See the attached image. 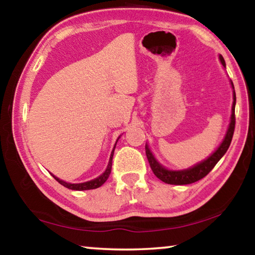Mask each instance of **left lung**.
<instances>
[{"label": "left lung", "mask_w": 255, "mask_h": 255, "mask_svg": "<svg viewBox=\"0 0 255 255\" xmlns=\"http://www.w3.org/2000/svg\"><path fill=\"white\" fill-rule=\"evenodd\" d=\"M219 59L224 66H225V60H224L223 56H219ZM232 86L234 89V85H233L232 82ZM233 107H232V117H231V124L230 127L227 129L226 136L224 138L223 143L221 146L217 148V150L209 156L207 159H205L204 162H201L199 164H197L193 167H190L188 170H183V171H170L166 170L165 167H163L161 164H159L155 157L153 156L152 152H150L148 146H145L146 149V156H147L148 163L150 165V169H152L153 173L157 176V178L165 182L167 184H178V185H182V184H190L193 182H197V181L201 180L202 178L209 173V172L214 169V166L218 163L219 159H221L224 154L227 152L228 147H230L231 141L233 135H234V129H235V103H236V94L235 91L233 93Z\"/></svg>", "instance_id": "1"}]
</instances>
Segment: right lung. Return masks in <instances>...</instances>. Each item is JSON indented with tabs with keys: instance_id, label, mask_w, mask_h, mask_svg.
<instances>
[{
	"instance_id": "obj_1",
	"label": "right lung",
	"mask_w": 255,
	"mask_h": 255,
	"mask_svg": "<svg viewBox=\"0 0 255 255\" xmlns=\"http://www.w3.org/2000/svg\"><path fill=\"white\" fill-rule=\"evenodd\" d=\"M114 152L115 149L112 150L111 153V156H110V159H109V164H108V167L107 170L105 171V173L101 174L99 178L94 179V180H91V181H88V182H84V183H67L65 182V181L63 180H59L58 178H56L55 175H53L56 181H58V182L64 185V187H66L68 189L71 190H91V189H97L99 187H101V185L106 182L107 179L109 178V175L111 173V166H112V157H114Z\"/></svg>"
}]
</instances>
